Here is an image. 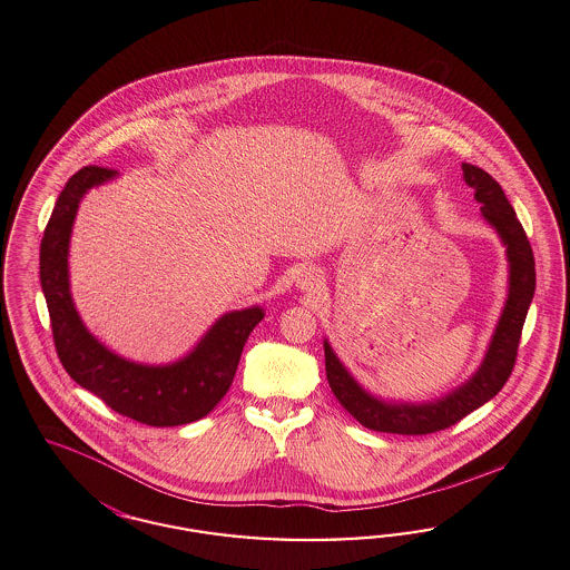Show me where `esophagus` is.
<instances>
[{"label": "esophagus", "mask_w": 570, "mask_h": 570, "mask_svg": "<svg viewBox=\"0 0 570 570\" xmlns=\"http://www.w3.org/2000/svg\"><path fill=\"white\" fill-rule=\"evenodd\" d=\"M322 286V275L316 269H305L296 277V288H301L303 293H316Z\"/></svg>", "instance_id": "obj_1"}]
</instances>
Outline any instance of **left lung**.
Here are the masks:
<instances>
[{
    "mask_svg": "<svg viewBox=\"0 0 570 570\" xmlns=\"http://www.w3.org/2000/svg\"><path fill=\"white\" fill-rule=\"evenodd\" d=\"M462 178L475 190V199L481 204V218L497 230L507 252L509 286L501 318L497 322L494 335L488 343L485 356L478 371L452 392L426 403L384 401L382 396L371 394L345 368L328 340H324L328 386L343 407L371 431L394 434L443 431L488 403L490 399H494L507 384L515 365L522 326L537 286L534 256L524 227L520 225L515 209L504 197L501 184L469 163H462Z\"/></svg>",
    "mask_w": 570,
    "mask_h": 570,
    "instance_id": "obj_1",
    "label": "left lung"
}]
</instances>
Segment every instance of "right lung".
Wrapping results in <instances>:
<instances>
[{"mask_svg":"<svg viewBox=\"0 0 570 570\" xmlns=\"http://www.w3.org/2000/svg\"><path fill=\"white\" fill-rule=\"evenodd\" d=\"M118 176L89 165L61 190L40 244V282L55 347L69 377L110 410L148 426H180L202 420L233 384L252 328L265 318L261 305L233 309L216 320L197 345L174 363L144 365L99 342L80 318L69 291V239L85 195Z\"/></svg>","mask_w":570,"mask_h":570,"instance_id":"1","label":"right lung"}]
</instances>
